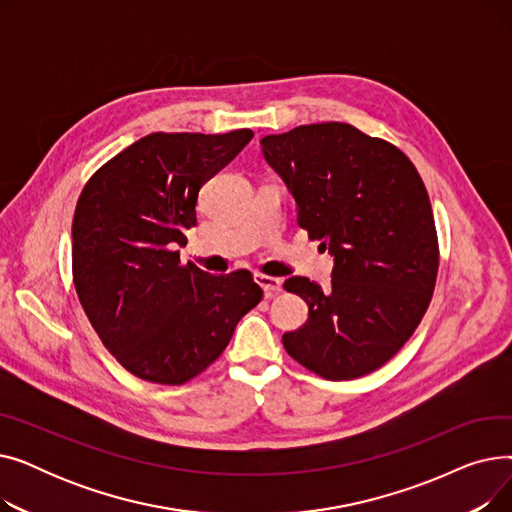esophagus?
<instances>
[{
  "mask_svg": "<svg viewBox=\"0 0 512 512\" xmlns=\"http://www.w3.org/2000/svg\"><path fill=\"white\" fill-rule=\"evenodd\" d=\"M255 282L263 288L265 297L272 299L276 297L278 292H282V280L280 278H272V276H263V274H255Z\"/></svg>",
  "mask_w": 512,
  "mask_h": 512,
  "instance_id": "esophagus-1",
  "label": "esophagus"
}]
</instances>
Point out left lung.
I'll use <instances>...</instances> for the list:
<instances>
[{
  "instance_id": "1",
  "label": "left lung",
  "mask_w": 512,
  "mask_h": 512,
  "mask_svg": "<svg viewBox=\"0 0 512 512\" xmlns=\"http://www.w3.org/2000/svg\"><path fill=\"white\" fill-rule=\"evenodd\" d=\"M270 168L297 201L299 226L334 257L328 290L284 282L309 307L282 336L286 353L326 380H355L405 344L432 301L438 236L425 184L398 147L342 122L261 139Z\"/></svg>"
}]
</instances>
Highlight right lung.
I'll list each match as a JSON object with an SVG mask.
<instances>
[{
	"label": "right lung",
	"instance_id": "add662e5",
	"mask_svg": "<svg viewBox=\"0 0 512 512\" xmlns=\"http://www.w3.org/2000/svg\"><path fill=\"white\" fill-rule=\"evenodd\" d=\"M253 139L153 132L101 166L78 197L72 274L91 326L122 367L155 384H184L228 346L263 297L245 270L211 276L180 263L201 186Z\"/></svg>",
	"mask_w": 512,
	"mask_h": 512
}]
</instances>
